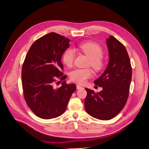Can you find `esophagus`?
I'll list each match as a JSON object with an SVG mask.
<instances>
[{"label": "esophagus", "mask_w": 149, "mask_h": 149, "mask_svg": "<svg viewBox=\"0 0 149 149\" xmlns=\"http://www.w3.org/2000/svg\"><path fill=\"white\" fill-rule=\"evenodd\" d=\"M76 88H77V89H81L83 88L82 86H79V85H77L76 86Z\"/></svg>", "instance_id": "esophagus-1"}]
</instances>
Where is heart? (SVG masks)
Instances as JSON below:
<instances>
[{"label":"heart","instance_id":"obj_1","mask_svg":"<svg viewBox=\"0 0 149 149\" xmlns=\"http://www.w3.org/2000/svg\"><path fill=\"white\" fill-rule=\"evenodd\" d=\"M79 49L89 58L88 65L93 68L99 71L101 70L104 63L102 59L103 50L100 45L93 42H86L79 45ZM75 58V52L73 48L66 49L62 56L63 61L67 66L70 67L73 64ZM93 71L89 68H76L70 73V79L80 84H84L88 79L91 78Z\"/></svg>","mask_w":149,"mask_h":149}]
</instances>
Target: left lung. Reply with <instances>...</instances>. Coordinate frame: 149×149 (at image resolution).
<instances>
[{
    "label": "left lung",
    "instance_id": "obj_1",
    "mask_svg": "<svg viewBox=\"0 0 149 149\" xmlns=\"http://www.w3.org/2000/svg\"><path fill=\"white\" fill-rule=\"evenodd\" d=\"M109 60L102 74L94 81L102 88L100 93L85 88L84 107L93 118L107 120L114 118L127 101L132 79V67L124 45L113 36L106 39Z\"/></svg>",
    "mask_w": 149,
    "mask_h": 149
}]
</instances>
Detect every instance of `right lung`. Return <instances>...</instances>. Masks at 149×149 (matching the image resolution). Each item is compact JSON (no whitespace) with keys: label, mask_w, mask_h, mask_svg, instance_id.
I'll return each mask as SVG.
<instances>
[{"label":"right lung","mask_w":149,"mask_h":149,"mask_svg":"<svg viewBox=\"0 0 149 149\" xmlns=\"http://www.w3.org/2000/svg\"><path fill=\"white\" fill-rule=\"evenodd\" d=\"M70 42L58 33H48L36 40L25 58L22 69L24 98L30 109L42 119L56 118L63 114L76 89L75 84H66V76L60 71L63 70L61 56ZM56 78L63 81L57 88Z\"/></svg>","instance_id":"right-lung-1"}]
</instances>
